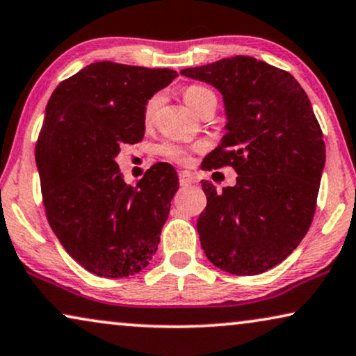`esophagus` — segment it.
<instances>
[{"mask_svg": "<svg viewBox=\"0 0 356 356\" xmlns=\"http://www.w3.org/2000/svg\"><path fill=\"white\" fill-rule=\"evenodd\" d=\"M178 178H179V184H181V186H189V184L195 183V177L191 172H188V170H183V172H179Z\"/></svg>", "mask_w": 356, "mask_h": 356, "instance_id": "esophagus-1", "label": "esophagus"}]
</instances>
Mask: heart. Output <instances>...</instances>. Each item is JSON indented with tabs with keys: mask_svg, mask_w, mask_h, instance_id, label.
Masks as SVG:
<instances>
[{
	"mask_svg": "<svg viewBox=\"0 0 356 356\" xmlns=\"http://www.w3.org/2000/svg\"><path fill=\"white\" fill-rule=\"evenodd\" d=\"M213 96L215 95L212 91L204 88V86H199V85H191V86H188V88H184V91H183L184 102H186V104L194 112L199 111V107L204 104L205 99H209V97H213ZM157 106H159V96H154L147 101L146 109H144V118H146V122L152 120L154 114H156ZM162 151H163V154H165V156H168L170 159H173V161L184 162L188 159L186 149L175 146V144H165V146L162 147Z\"/></svg>",
	"mask_w": 356,
	"mask_h": 356,
	"instance_id": "heart-1",
	"label": "heart"
}]
</instances>
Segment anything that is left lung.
Returning <instances> with one entry per match:
<instances>
[{
    "instance_id": "8db88e82",
    "label": "left lung",
    "mask_w": 356,
    "mask_h": 356,
    "mask_svg": "<svg viewBox=\"0 0 356 356\" xmlns=\"http://www.w3.org/2000/svg\"><path fill=\"white\" fill-rule=\"evenodd\" d=\"M179 74L223 96L226 135L204 168L233 165L239 175L221 193L200 181L207 195L200 245L220 270L259 275L292 254L315 215L326 147L312 102L289 72L250 56Z\"/></svg>"
}]
</instances>
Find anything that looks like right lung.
Listing matches in <instances>:
<instances>
[{"label": "right lung", "instance_id": "right-lung-1", "mask_svg": "<svg viewBox=\"0 0 356 356\" xmlns=\"http://www.w3.org/2000/svg\"><path fill=\"white\" fill-rule=\"evenodd\" d=\"M178 74L170 69L90 64L51 95L37 167L46 216L72 259L96 276L140 273L156 254L178 175L161 162L136 186L115 157L144 136V109Z\"/></svg>", "mask_w": 356, "mask_h": 356}]
</instances>
